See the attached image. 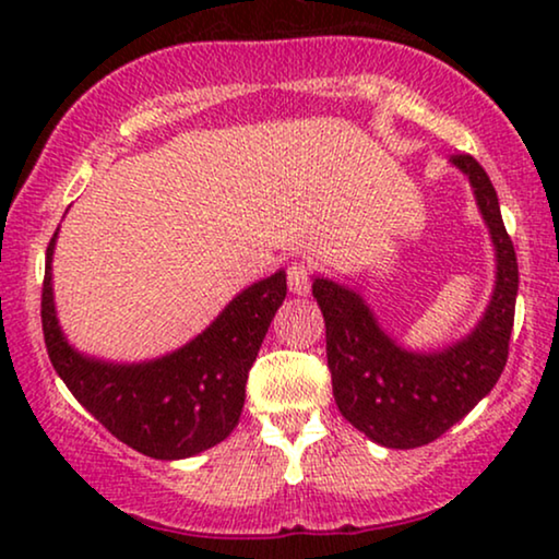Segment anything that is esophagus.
Listing matches in <instances>:
<instances>
[{"label":"esophagus","mask_w":559,"mask_h":559,"mask_svg":"<svg viewBox=\"0 0 559 559\" xmlns=\"http://www.w3.org/2000/svg\"><path fill=\"white\" fill-rule=\"evenodd\" d=\"M312 282V266L308 262H293L287 266V285L289 293L308 295Z\"/></svg>","instance_id":"1"}]
</instances>
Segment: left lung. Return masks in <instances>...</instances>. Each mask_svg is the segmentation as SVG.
I'll use <instances>...</instances> for the list:
<instances>
[{"mask_svg":"<svg viewBox=\"0 0 559 559\" xmlns=\"http://www.w3.org/2000/svg\"><path fill=\"white\" fill-rule=\"evenodd\" d=\"M450 159L468 175L491 228L499 270L491 305L468 338L438 354H412L381 331L354 289L320 277L312 282V295L325 318L335 404L356 430L384 448L409 450L445 435L491 392L509 358L519 289L514 241L478 159L471 155Z\"/></svg>","mask_w":559,"mask_h":559,"instance_id":"left-lung-1","label":"left lung"}]
</instances>
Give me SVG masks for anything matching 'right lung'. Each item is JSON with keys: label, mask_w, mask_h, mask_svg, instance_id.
Returning a JSON list of instances; mask_svg holds the SVG:
<instances>
[{"label": "right lung", "mask_w": 559, "mask_h": 559, "mask_svg": "<svg viewBox=\"0 0 559 559\" xmlns=\"http://www.w3.org/2000/svg\"><path fill=\"white\" fill-rule=\"evenodd\" d=\"M56 236L45 254L40 318L52 369L75 400L114 438L157 461H180L226 440L239 425L251 364L287 295L285 272L243 289L211 328L175 354L114 366L81 356L60 333L50 285Z\"/></svg>", "instance_id": "right-lung-1"}]
</instances>
